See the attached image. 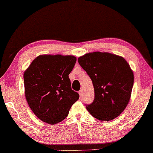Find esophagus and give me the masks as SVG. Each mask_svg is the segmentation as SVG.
Segmentation results:
<instances>
[{"label": "esophagus", "mask_w": 153, "mask_h": 153, "mask_svg": "<svg viewBox=\"0 0 153 153\" xmlns=\"http://www.w3.org/2000/svg\"><path fill=\"white\" fill-rule=\"evenodd\" d=\"M79 94L80 97L82 98V90H80V91H79Z\"/></svg>", "instance_id": "obj_1"}]
</instances>
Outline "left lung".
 <instances>
[{
	"mask_svg": "<svg viewBox=\"0 0 153 153\" xmlns=\"http://www.w3.org/2000/svg\"><path fill=\"white\" fill-rule=\"evenodd\" d=\"M88 74L94 88V100L86 109L100 121H111L119 116L128 104L134 82L133 72L121 56L95 51L78 59Z\"/></svg>",
	"mask_w": 153,
	"mask_h": 153,
	"instance_id": "left-lung-1",
	"label": "left lung"
}]
</instances>
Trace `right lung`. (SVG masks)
I'll return each mask as SVG.
<instances>
[{"label": "right lung", "mask_w": 153, "mask_h": 153, "mask_svg": "<svg viewBox=\"0 0 153 153\" xmlns=\"http://www.w3.org/2000/svg\"><path fill=\"white\" fill-rule=\"evenodd\" d=\"M76 61L73 55H41L24 71L25 96L40 120L51 125L61 122L79 100L68 78Z\"/></svg>", "instance_id": "add662e5"}]
</instances>
